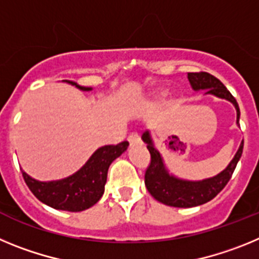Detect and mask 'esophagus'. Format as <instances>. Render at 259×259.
Returning a JSON list of instances; mask_svg holds the SVG:
<instances>
[{"instance_id": "34e87169", "label": "esophagus", "mask_w": 259, "mask_h": 259, "mask_svg": "<svg viewBox=\"0 0 259 259\" xmlns=\"http://www.w3.org/2000/svg\"><path fill=\"white\" fill-rule=\"evenodd\" d=\"M128 143L131 144V145H135V144H139L140 143V136L136 134V132H132L130 136H128Z\"/></svg>"}]
</instances>
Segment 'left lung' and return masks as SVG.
<instances>
[{"instance_id": "obj_1", "label": "left lung", "mask_w": 259, "mask_h": 259, "mask_svg": "<svg viewBox=\"0 0 259 259\" xmlns=\"http://www.w3.org/2000/svg\"><path fill=\"white\" fill-rule=\"evenodd\" d=\"M188 80L194 91L206 89L207 95H214L232 102L236 107L237 123L240 119V109L236 98L231 95L221 80L210 75L209 72H188ZM143 140L150 153V163L145 171V185L153 197L167 206L174 207H193L206 203L222 191L230 182L236 164L241 158L244 141L235 154L232 161L226 168L214 178L201 180V182H188L170 175L163 164L161 154L153 145L152 137L148 131L143 135Z\"/></svg>"}]
</instances>
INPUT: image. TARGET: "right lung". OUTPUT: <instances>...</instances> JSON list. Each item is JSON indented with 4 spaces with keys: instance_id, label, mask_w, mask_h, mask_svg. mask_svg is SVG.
Returning <instances> with one entry per match:
<instances>
[{
    "instance_id": "1",
    "label": "right lung",
    "mask_w": 259,
    "mask_h": 259,
    "mask_svg": "<svg viewBox=\"0 0 259 259\" xmlns=\"http://www.w3.org/2000/svg\"><path fill=\"white\" fill-rule=\"evenodd\" d=\"M80 91L92 88L81 87L75 81L66 80ZM128 143L123 141L116 145H105L96 150L88 162L74 175L57 182H38L22 171L23 179L29 191L41 202L57 210L83 211L92 207L102 197L107 179V170L111 162L127 150Z\"/></svg>"
}]
</instances>
